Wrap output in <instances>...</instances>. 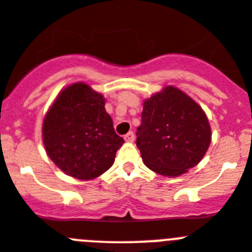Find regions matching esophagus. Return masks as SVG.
<instances>
[{
	"mask_svg": "<svg viewBox=\"0 0 252 252\" xmlns=\"http://www.w3.org/2000/svg\"><path fill=\"white\" fill-rule=\"evenodd\" d=\"M124 140H126V142H128V143L134 142V133H133V131H129L128 134L124 135Z\"/></svg>",
	"mask_w": 252,
	"mask_h": 252,
	"instance_id": "34e87169",
	"label": "esophagus"
}]
</instances>
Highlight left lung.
<instances>
[{"mask_svg": "<svg viewBox=\"0 0 252 252\" xmlns=\"http://www.w3.org/2000/svg\"><path fill=\"white\" fill-rule=\"evenodd\" d=\"M137 135L144 164L160 176L178 177L201 162L212 134L202 108L168 85L144 100Z\"/></svg>", "mask_w": 252, "mask_h": 252, "instance_id": "obj_1", "label": "left lung"}]
</instances>
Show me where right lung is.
<instances>
[{
  "instance_id": "obj_1",
  "label": "right lung",
  "mask_w": 252,
  "mask_h": 252,
  "mask_svg": "<svg viewBox=\"0 0 252 252\" xmlns=\"http://www.w3.org/2000/svg\"><path fill=\"white\" fill-rule=\"evenodd\" d=\"M42 142L58 168L90 181L112 167L124 140L113 128L103 94L79 81L61 90L45 114Z\"/></svg>"
}]
</instances>
